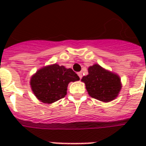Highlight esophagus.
Segmentation results:
<instances>
[{
  "label": "esophagus",
  "instance_id": "esophagus-1",
  "mask_svg": "<svg viewBox=\"0 0 146 146\" xmlns=\"http://www.w3.org/2000/svg\"><path fill=\"white\" fill-rule=\"evenodd\" d=\"M78 76H79V77H80V79H82V77H83V73H82V72H78Z\"/></svg>",
  "mask_w": 146,
  "mask_h": 146
}]
</instances>
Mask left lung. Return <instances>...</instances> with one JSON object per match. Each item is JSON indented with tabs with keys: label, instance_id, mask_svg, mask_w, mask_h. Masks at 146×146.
I'll return each instance as SVG.
<instances>
[{
	"label": "left lung",
	"instance_id": "obj_1",
	"mask_svg": "<svg viewBox=\"0 0 146 146\" xmlns=\"http://www.w3.org/2000/svg\"><path fill=\"white\" fill-rule=\"evenodd\" d=\"M88 94L104 102L114 100L119 93L121 84L119 77L95 64L88 68V75L82 78Z\"/></svg>",
	"mask_w": 146,
	"mask_h": 146
}]
</instances>
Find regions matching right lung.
Listing matches in <instances>:
<instances>
[{"label":"right lung","instance_id":"1","mask_svg":"<svg viewBox=\"0 0 146 146\" xmlns=\"http://www.w3.org/2000/svg\"><path fill=\"white\" fill-rule=\"evenodd\" d=\"M79 80L72 69L53 64L38 70L30 83L36 97L44 103L50 104L64 98L68 84Z\"/></svg>","mask_w":146,"mask_h":146}]
</instances>
